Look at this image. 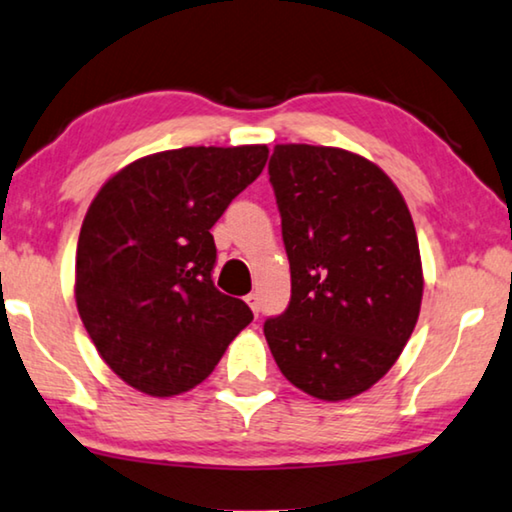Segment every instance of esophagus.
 I'll return each mask as SVG.
<instances>
[{
	"label": "esophagus",
	"instance_id": "34e87169",
	"mask_svg": "<svg viewBox=\"0 0 512 512\" xmlns=\"http://www.w3.org/2000/svg\"><path fill=\"white\" fill-rule=\"evenodd\" d=\"M246 301H248V306L253 308V313L257 315V313H259V297H257V294H255V292H253V294H248Z\"/></svg>",
	"mask_w": 512,
	"mask_h": 512
}]
</instances>
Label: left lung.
Instances as JSON below:
<instances>
[{
	"label": "left lung",
	"mask_w": 512,
	"mask_h": 512,
	"mask_svg": "<svg viewBox=\"0 0 512 512\" xmlns=\"http://www.w3.org/2000/svg\"><path fill=\"white\" fill-rule=\"evenodd\" d=\"M269 176L292 297L264 322L266 343L301 392L352 399L392 369L420 315L413 218L392 178L350 150L280 143Z\"/></svg>",
	"instance_id": "obj_1"
}]
</instances>
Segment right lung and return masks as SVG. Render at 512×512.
Wrapping results in <instances>:
<instances>
[{"label":"right lung","instance_id":"1","mask_svg":"<svg viewBox=\"0 0 512 512\" xmlns=\"http://www.w3.org/2000/svg\"><path fill=\"white\" fill-rule=\"evenodd\" d=\"M266 157V146L164 150L122 167L92 199L76 306L99 355L134 390H192L253 322L246 301L213 285L211 227Z\"/></svg>","mask_w":512,"mask_h":512}]
</instances>
